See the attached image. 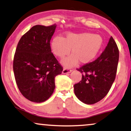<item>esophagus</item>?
<instances>
[{
	"instance_id": "34e87169",
	"label": "esophagus",
	"mask_w": 131,
	"mask_h": 131,
	"mask_svg": "<svg viewBox=\"0 0 131 131\" xmlns=\"http://www.w3.org/2000/svg\"><path fill=\"white\" fill-rule=\"evenodd\" d=\"M71 72H72V70H70V69H67V68H64L62 70V73L63 74H67V73H70Z\"/></svg>"
}]
</instances>
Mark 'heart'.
Here are the masks:
<instances>
[{
    "label": "heart",
    "instance_id": "b5f03b06",
    "mask_svg": "<svg viewBox=\"0 0 131 131\" xmlns=\"http://www.w3.org/2000/svg\"><path fill=\"white\" fill-rule=\"evenodd\" d=\"M103 39L100 35L90 33H67L62 38L56 37L51 42V50L56 57L63 58L72 54L61 61L64 67H72L79 61L81 64L92 61L102 49ZM71 50H70V48Z\"/></svg>",
    "mask_w": 131,
    "mask_h": 131
}]
</instances>
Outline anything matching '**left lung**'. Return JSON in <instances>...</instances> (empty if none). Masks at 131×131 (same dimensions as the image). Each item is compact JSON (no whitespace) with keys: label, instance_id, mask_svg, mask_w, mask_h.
Here are the masks:
<instances>
[{"label":"left lung","instance_id":"left-lung-1","mask_svg":"<svg viewBox=\"0 0 131 131\" xmlns=\"http://www.w3.org/2000/svg\"><path fill=\"white\" fill-rule=\"evenodd\" d=\"M119 59V51L112 37L100 57L78 69L82 76L80 83L74 85V92L86 104L98 102L107 94L115 80Z\"/></svg>","mask_w":131,"mask_h":131}]
</instances>
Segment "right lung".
Here are the masks:
<instances>
[{
    "instance_id": "right-lung-1",
    "label": "right lung",
    "mask_w": 131,
    "mask_h": 131,
    "mask_svg": "<svg viewBox=\"0 0 131 131\" xmlns=\"http://www.w3.org/2000/svg\"><path fill=\"white\" fill-rule=\"evenodd\" d=\"M56 27L35 25L22 36L16 48L13 61L16 84L22 95L32 102L42 103L50 97L55 77L63 70L50 43Z\"/></svg>"
}]
</instances>
